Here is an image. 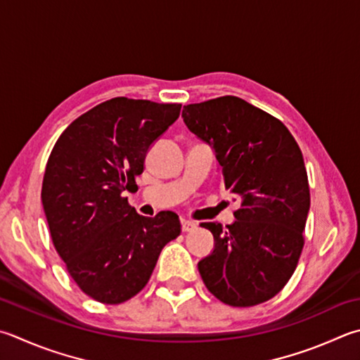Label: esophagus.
I'll list each match as a JSON object with an SVG mask.
<instances>
[{"label":"esophagus","instance_id":"34e87169","mask_svg":"<svg viewBox=\"0 0 360 360\" xmlns=\"http://www.w3.org/2000/svg\"><path fill=\"white\" fill-rule=\"evenodd\" d=\"M181 226H182V231H192V230H195V228H197V224H195V221H192V220L182 219Z\"/></svg>","mask_w":360,"mask_h":360}]
</instances>
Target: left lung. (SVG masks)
Listing matches in <instances>:
<instances>
[{
	"instance_id": "1",
	"label": "left lung",
	"mask_w": 360,
	"mask_h": 360,
	"mask_svg": "<svg viewBox=\"0 0 360 360\" xmlns=\"http://www.w3.org/2000/svg\"><path fill=\"white\" fill-rule=\"evenodd\" d=\"M186 126L214 149L236 220L201 224L214 250L198 263L206 288L224 304L266 302L291 278L304 247L310 188L302 153L282 121L234 96L184 105Z\"/></svg>"
}]
</instances>
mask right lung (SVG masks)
Masks as SVG:
<instances>
[{
	"label": "right lung",
	"mask_w": 360,
	"mask_h": 360,
	"mask_svg": "<svg viewBox=\"0 0 360 360\" xmlns=\"http://www.w3.org/2000/svg\"><path fill=\"white\" fill-rule=\"evenodd\" d=\"M181 103L115 97L70 124L45 167L42 205L51 240L80 290L121 304L145 288L178 214L143 217L124 197L135 192L153 143L179 117Z\"/></svg>",
	"instance_id": "right-lung-1"
}]
</instances>
